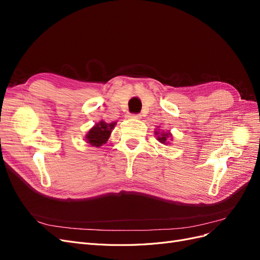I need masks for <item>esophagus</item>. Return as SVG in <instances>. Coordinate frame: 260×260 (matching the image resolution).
Here are the masks:
<instances>
[{"label": "esophagus", "instance_id": "esophagus-1", "mask_svg": "<svg viewBox=\"0 0 260 260\" xmlns=\"http://www.w3.org/2000/svg\"><path fill=\"white\" fill-rule=\"evenodd\" d=\"M131 119H141V115H130L128 116Z\"/></svg>", "mask_w": 260, "mask_h": 260}]
</instances>
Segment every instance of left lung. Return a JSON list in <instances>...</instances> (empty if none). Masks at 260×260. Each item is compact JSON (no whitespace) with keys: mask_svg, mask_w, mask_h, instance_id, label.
<instances>
[{"mask_svg":"<svg viewBox=\"0 0 260 260\" xmlns=\"http://www.w3.org/2000/svg\"><path fill=\"white\" fill-rule=\"evenodd\" d=\"M154 132H155V136L157 138V141L165 145L169 144V141L172 140V135L169 131H162V130L158 129V127H157Z\"/></svg>","mask_w":260,"mask_h":260,"instance_id":"1","label":"left lung"}]
</instances>
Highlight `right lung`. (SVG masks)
<instances>
[{
    "label": "right lung",
    "instance_id": "right-lung-1",
    "mask_svg": "<svg viewBox=\"0 0 260 260\" xmlns=\"http://www.w3.org/2000/svg\"><path fill=\"white\" fill-rule=\"evenodd\" d=\"M116 123L117 122L107 123L104 120L99 121L85 135V142L93 147H100L105 144L111 137Z\"/></svg>",
    "mask_w": 260,
    "mask_h": 260
}]
</instances>
